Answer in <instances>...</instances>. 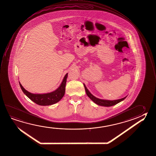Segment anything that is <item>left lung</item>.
<instances>
[{
  "label": "left lung",
  "instance_id": "left-lung-1",
  "mask_svg": "<svg viewBox=\"0 0 156 156\" xmlns=\"http://www.w3.org/2000/svg\"><path fill=\"white\" fill-rule=\"evenodd\" d=\"M84 86L85 90L86 91V94L87 95V96L92 100V101L97 104L99 106H101L105 107H110L114 106L116 104H118L119 102H120L121 101L124 100L125 98H126V96L123 98L120 99H118V100H104V99H100V98H96L95 96L93 95V94H91L89 90L87 89V87H86L85 85L84 84Z\"/></svg>",
  "mask_w": 156,
  "mask_h": 156
}]
</instances>
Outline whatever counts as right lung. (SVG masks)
<instances>
[{
  "mask_svg": "<svg viewBox=\"0 0 156 156\" xmlns=\"http://www.w3.org/2000/svg\"><path fill=\"white\" fill-rule=\"evenodd\" d=\"M67 76L68 73H66L63 78L62 82H61L60 85L57 89L51 93L46 94H33L30 93L22 87L20 82H19V84L22 91L32 101L41 106H49L57 103L63 98L65 93Z\"/></svg>",
  "mask_w": 156,
  "mask_h": 156,
  "instance_id": "obj_1",
  "label": "right lung"
}]
</instances>
